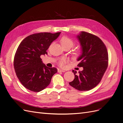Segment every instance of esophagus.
<instances>
[{"mask_svg":"<svg viewBox=\"0 0 123 123\" xmlns=\"http://www.w3.org/2000/svg\"><path fill=\"white\" fill-rule=\"evenodd\" d=\"M65 72V70H61V69H58V72Z\"/></svg>","mask_w":123,"mask_h":123,"instance_id":"1","label":"esophagus"}]
</instances>
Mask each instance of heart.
<instances>
[{
  "mask_svg": "<svg viewBox=\"0 0 123 123\" xmlns=\"http://www.w3.org/2000/svg\"><path fill=\"white\" fill-rule=\"evenodd\" d=\"M61 43L62 46L64 48H68L70 49L74 45V40L67 36H62L61 39ZM83 50L81 48H77L73 51V55L75 57H79L83 54ZM66 62V59L64 58H62L59 59L58 64L61 67H64Z\"/></svg>",
  "mask_w": 123,
  "mask_h": 123,
  "instance_id": "b5f03b06",
  "label": "heart"
}]
</instances>
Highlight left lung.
Returning a JSON list of instances; mask_svg holds the SVG:
<instances>
[{
    "instance_id": "8db88e82",
    "label": "left lung",
    "mask_w": 123,
    "mask_h": 123,
    "mask_svg": "<svg viewBox=\"0 0 123 123\" xmlns=\"http://www.w3.org/2000/svg\"><path fill=\"white\" fill-rule=\"evenodd\" d=\"M83 54L77 59L79 67L83 70H73L74 79L69 85L80 91H88L96 87L101 81L108 65V53L105 44L98 37L82 31L77 36Z\"/></svg>"
}]
</instances>
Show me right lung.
<instances>
[{
	"label": "right lung",
	"mask_w": 123,
	"mask_h": 123,
	"mask_svg": "<svg viewBox=\"0 0 123 123\" xmlns=\"http://www.w3.org/2000/svg\"><path fill=\"white\" fill-rule=\"evenodd\" d=\"M60 34L36 33L27 36L19 44L14 56V67L18 80L25 88L38 92L50 84L57 69L47 67L40 56L47 54L46 51L51 43Z\"/></svg>",
	"instance_id": "obj_1"
}]
</instances>
